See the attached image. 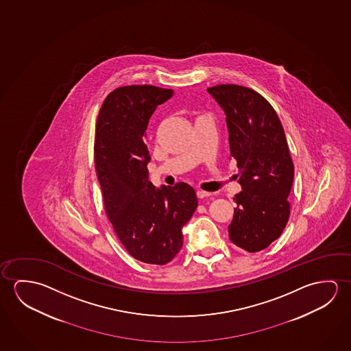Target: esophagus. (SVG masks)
<instances>
[{
  "label": "esophagus",
  "instance_id": "obj_1",
  "mask_svg": "<svg viewBox=\"0 0 351 351\" xmlns=\"http://www.w3.org/2000/svg\"><path fill=\"white\" fill-rule=\"evenodd\" d=\"M210 195H211V193L204 191V190H197V191H196V196H197L199 199H205V197H208Z\"/></svg>",
  "mask_w": 351,
  "mask_h": 351
}]
</instances>
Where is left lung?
<instances>
[{"label":"left lung","mask_w":351,"mask_h":351,"mask_svg":"<svg viewBox=\"0 0 351 351\" xmlns=\"http://www.w3.org/2000/svg\"><path fill=\"white\" fill-rule=\"evenodd\" d=\"M226 113L230 156L239 168L241 191L229 239L247 252L263 250L278 239L289 219L287 200L294 179L283 125L274 108L255 90L222 84L207 89Z\"/></svg>","instance_id":"1"}]
</instances>
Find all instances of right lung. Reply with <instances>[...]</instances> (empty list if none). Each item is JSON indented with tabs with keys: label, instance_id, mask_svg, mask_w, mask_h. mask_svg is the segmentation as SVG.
I'll return each mask as SVG.
<instances>
[{
	"label": "right lung",
	"instance_id": "obj_1",
	"mask_svg": "<svg viewBox=\"0 0 351 351\" xmlns=\"http://www.w3.org/2000/svg\"><path fill=\"white\" fill-rule=\"evenodd\" d=\"M172 95L154 85L117 88L104 101L95 132V168L107 217L134 258L160 266L182 249V229L197 207L189 184L156 189L149 180L146 129Z\"/></svg>",
	"mask_w": 351,
	"mask_h": 351
}]
</instances>
